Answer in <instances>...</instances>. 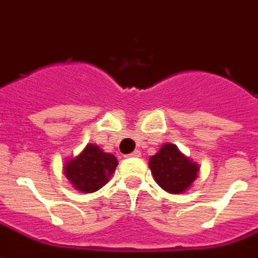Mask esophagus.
I'll use <instances>...</instances> for the list:
<instances>
[{"instance_id":"1","label":"esophagus","mask_w":258,"mask_h":258,"mask_svg":"<svg viewBox=\"0 0 258 258\" xmlns=\"http://www.w3.org/2000/svg\"><path fill=\"white\" fill-rule=\"evenodd\" d=\"M129 156H132V158H140L141 152L139 150H137V151H135V152H132V154L129 155Z\"/></svg>"}]
</instances>
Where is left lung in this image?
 I'll list each match as a JSON object with an SVG mask.
<instances>
[{"label":"left lung","instance_id":"left-lung-1","mask_svg":"<svg viewBox=\"0 0 258 258\" xmlns=\"http://www.w3.org/2000/svg\"><path fill=\"white\" fill-rule=\"evenodd\" d=\"M151 173L163 190L179 195L189 189L200 171L199 164L185 156L177 145L164 144L150 158Z\"/></svg>","mask_w":258,"mask_h":258}]
</instances>
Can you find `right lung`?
I'll return each mask as SVG.
<instances>
[{
    "label": "right lung",
    "instance_id": "add662e5",
    "mask_svg": "<svg viewBox=\"0 0 258 258\" xmlns=\"http://www.w3.org/2000/svg\"><path fill=\"white\" fill-rule=\"evenodd\" d=\"M117 166L114 155L106 154L98 145L88 144L79 156L65 162L63 173L75 189L92 193L107 183Z\"/></svg>",
    "mask_w": 258,
    "mask_h": 258
}]
</instances>
